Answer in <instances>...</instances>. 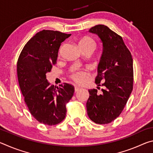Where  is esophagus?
Segmentation results:
<instances>
[{"mask_svg":"<svg viewBox=\"0 0 153 153\" xmlns=\"http://www.w3.org/2000/svg\"><path fill=\"white\" fill-rule=\"evenodd\" d=\"M79 89H80V88L79 86H76V87H75V92H77Z\"/></svg>","mask_w":153,"mask_h":153,"instance_id":"esophagus-1","label":"esophagus"}]
</instances>
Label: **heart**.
I'll list each match as a JSON object with an SVG mask.
<instances>
[{
    "instance_id": "b5f03b06",
    "label": "heart",
    "mask_w": 153,
    "mask_h": 153,
    "mask_svg": "<svg viewBox=\"0 0 153 153\" xmlns=\"http://www.w3.org/2000/svg\"><path fill=\"white\" fill-rule=\"evenodd\" d=\"M79 46L82 51L95 48V42L91 38L84 37L82 38L79 42ZM90 74L87 70H77L74 71L71 75V77L75 82L78 84H84L89 79Z\"/></svg>"
}]
</instances>
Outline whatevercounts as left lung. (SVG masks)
I'll list each match as a JSON object with an SVG mask.
<instances>
[{"instance_id": "obj_1", "label": "left lung", "mask_w": 153, "mask_h": 153, "mask_svg": "<svg viewBox=\"0 0 153 153\" xmlns=\"http://www.w3.org/2000/svg\"><path fill=\"white\" fill-rule=\"evenodd\" d=\"M88 32L102 43L95 83L100 86L101 82L104 88L100 94L97 89L88 90L87 113L94 123L107 124L119 117L132 91L133 59L123 38L107 26L97 25Z\"/></svg>"}]
</instances>
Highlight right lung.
<instances>
[{"label": "right lung", "mask_w": 153, "mask_h": 153, "mask_svg": "<svg viewBox=\"0 0 153 153\" xmlns=\"http://www.w3.org/2000/svg\"><path fill=\"white\" fill-rule=\"evenodd\" d=\"M70 36L40 31L26 43L18 59V81L25 104L33 117L45 125H56L64 120L66 104L74 93L72 85L64 83L56 88L46 79L56 63L61 43Z\"/></svg>", "instance_id": "add662e5"}]
</instances>
